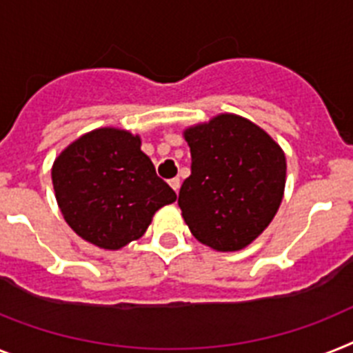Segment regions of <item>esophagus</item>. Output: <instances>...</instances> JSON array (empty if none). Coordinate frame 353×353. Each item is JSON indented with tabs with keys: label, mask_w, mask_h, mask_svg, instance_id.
I'll list each match as a JSON object with an SVG mask.
<instances>
[{
	"label": "esophagus",
	"mask_w": 353,
	"mask_h": 353,
	"mask_svg": "<svg viewBox=\"0 0 353 353\" xmlns=\"http://www.w3.org/2000/svg\"><path fill=\"white\" fill-rule=\"evenodd\" d=\"M168 183H170V186L174 188V192L177 194V192H179V188H181V179H179V177H174V179H170Z\"/></svg>",
	"instance_id": "esophagus-1"
}]
</instances>
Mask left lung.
Masks as SVG:
<instances>
[{"label": "left lung", "instance_id": "8db88e82", "mask_svg": "<svg viewBox=\"0 0 353 353\" xmlns=\"http://www.w3.org/2000/svg\"><path fill=\"white\" fill-rule=\"evenodd\" d=\"M192 174L177 204L192 235L217 251H239L276 215L285 188V154L268 132L236 114L185 131Z\"/></svg>", "mask_w": 353, "mask_h": 353}]
</instances>
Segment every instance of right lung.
<instances>
[{
	"label": "right lung",
	"mask_w": 353,
	"mask_h": 353,
	"mask_svg": "<svg viewBox=\"0 0 353 353\" xmlns=\"http://www.w3.org/2000/svg\"><path fill=\"white\" fill-rule=\"evenodd\" d=\"M140 147V136L103 127L81 136L53 163L62 215L77 235L102 250L138 241L154 213L177 199Z\"/></svg>",
	"instance_id": "1"
}]
</instances>
